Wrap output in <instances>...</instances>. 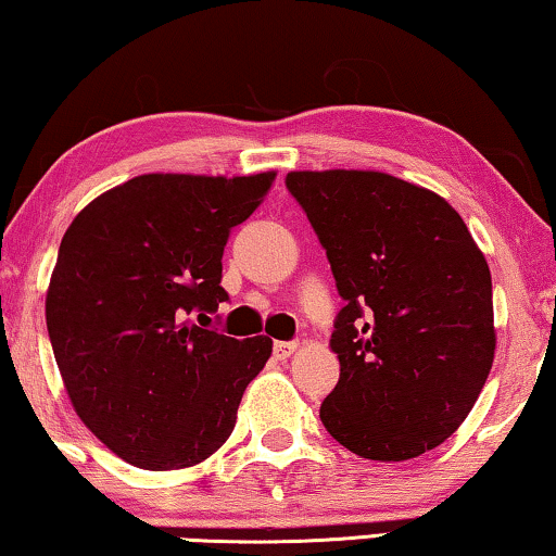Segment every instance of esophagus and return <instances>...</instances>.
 <instances>
[{"instance_id":"esophagus-1","label":"esophagus","mask_w":556,"mask_h":556,"mask_svg":"<svg viewBox=\"0 0 556 556\" xmlns=\"http://www.w3.org/2000/svg\"><path fill=\"white\" fill-rule=\"evenodd\" d=\"M298 345H301L298 341H276V345H273V353H276V358L286 361L293 351H298Z\"/></svg>"}]
</instances>
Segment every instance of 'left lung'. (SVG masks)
I'll return each mask as SVG.
<instances>
[{
	"mask_svg": "<svg viewBox=\"0 0 556 556\" xmlns=\"http://www.w3.org/2000/svg\"><path fill=\"white\" fill-rule=\"evenodd\" d=\"M345 305L326 431L374 462L437 448L469 416L494 361L492 273L444 198L374 170L288 173Z\"/></svg>",
	"mask_w": 556,
	"mask_h": 556,
	"instance_id": "1",
	"label": "left lung"
}]
</instances>
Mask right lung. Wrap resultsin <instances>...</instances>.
I'll return each mask as SVG.
<instances>
[{"label":"right lung","mask_w":556,"mask_h":556,"mask_svg":"<svg viewBox=\"0 0 556 556\" xmlns=\"http://www.w3.org/2000/svg\"><path fill=\"white\" fill-rule=\"evenodd\" d=\"M273 180L138 175L94 198L64 232L45 303L54 361L77 416L127 464L185 469L232 433L273 341H238L207 324L228 301L230 230Z\"/></svg>","instance_id":"obj_1"}]
</instances>
